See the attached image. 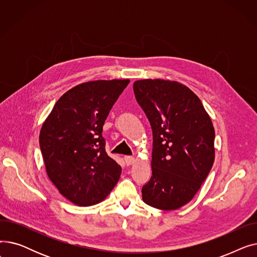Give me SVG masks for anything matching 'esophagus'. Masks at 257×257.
<instances>
[{
  "label": "esophagus",
  "mask_w": 257,
  "mask_h": 257,
  "mask_svg": "<svg viewBox=\"0 0 257 257\" xmlns=\"http://www.w3.org/2000/svg\"><path fill=\"white\" fill-rule=\"evenodd\" d=\"M124 159H125V163H126L127 166H131V165L136 163V158L132 157V156H125Z\"/></svg>",
  "instance_id": "esophagus-1"
}]
</instances>
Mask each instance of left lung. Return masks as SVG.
Returning <instances> with one entry per match:
<instances>
[{
	"mask_svg": "<svg viewBox=\"0 0 257 257\" xmlns=\"http://www.w3.org/2000/svg\"><path fill=\"white\" fill-rule=\"evenodd\" d=\"M133 90L153 132L152 176L143 200L176 210L194 198L213 165L211 118L197 94L177 81L138 80Z\"/></svg>",
	"mask_w": 257,
	"mask_h": 257,
	"instance_id": "8db88e82",
	"label": "left lung"
}]
</instances>
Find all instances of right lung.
<instances>
[{
  "label": "right lung",
  "instance_id": "obj_1",
  "mask_svg": "<svg viewBox=\"0 0 257 257\" xmlns=\"http://www.w3.org/2000/svg\"><path fill=\"white\" fill-rule=\"evenodd\" d=\"M129 79L76 85L54 105L39 133L48 177L78 206H91L110 194L120 166L107 155L103 125Z\"/></svg>",
  "mask_w": 257,
  "mask_h": 257
}]
</instances>
